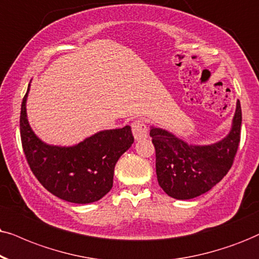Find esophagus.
<instances>
[{
    "label": "esophagus",
    "mask_w": 259,
    "mask_h": 259,
    "mask_svg": "<svg viewBox=\"0 0 259 259\" xmlns=\"http://www.w3.org/2000/svg\"><path fill=\"white\" fill-rule=\"evenodd\" d=\"M132 130L133 135L135 137V140L141 141L145 140L148 137V127H147L145 120L137 119L132 124Z\"/></svg>",
    "instance_id": "esophagus-1"
}]
</instances>
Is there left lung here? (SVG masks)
I'll use <instances>...</instances> for the list:
<instances>
[{
  "mask_svg": "<svg viewBox=\"0 0 259 259\" xmlns=\"http://www.w3.org/2000/svg\"><path fill=\"white\" fill-rule=\"evenodd\" d=\"M241 132V107L237 109L230 134L209 146H192L167 130L152 126L159 185L168 196L190 199L205 194L227 175L233 165Z\"/></svg>",
  "mask_w": 259,
  "mask_h": 259,
  "instance_id": "1",
  "label": "left lung"
}]
</instances>
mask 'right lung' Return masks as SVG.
Returning a JSON list of instances; mask_svg holds the SVG:
<instances>
[{"mask_svg":"<svg viewBox=\"0 0 259 259\" xmlns=\"http://www.w3.org/2000/svg\"><path fill=\"white\" fill-rule=\"evenodd\" d=\"M21 103L20 135L24 153L35 178L52 195L71 203L99 201L113 185L114 166L134 142L132 127L104 130L73 147L50 146L29 126L26 100Z\"/></svg>","mask_w":259,"mask_h":259,"instance_id":"1","label":"right lung"}]
</instances>
